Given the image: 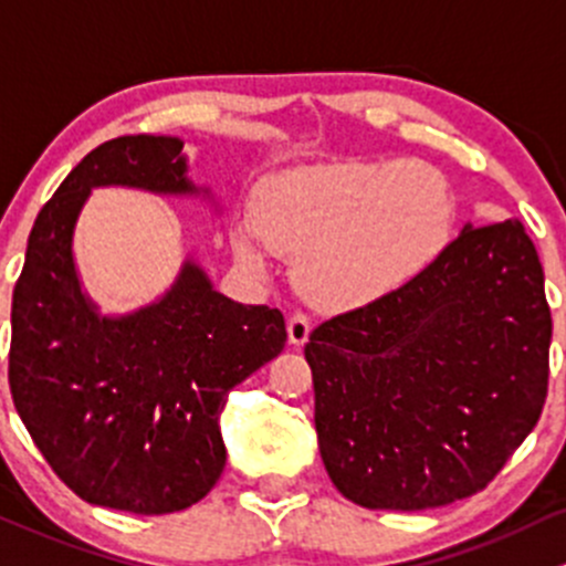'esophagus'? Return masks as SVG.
<instances>
[{
	"instance_id": "34e87169",
	"label": "esophagus",
	"mask_w": 566,
	"mask_h": 566,
	"mask_svg": "<svg viewBox=\"0 0 566 566\" xmlns=\"http://www.w3.org/2000/svg\"><path fill=\"white\" fill-rule=\"evenodd\" d=\"M307 337H311V318L305 313H294L289 318V343L291 346H305Z\"/></svg>"
}]
</instances>
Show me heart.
Listing matches in <instances>:
<instances>
[{"label": "heart", "mask_w": 566, "mask_h": 566, "mask_svg": "<svg viewBox=\"0 0 566 566\" xmlns=\"http://www.w3.org/2000/svg\"><path fill=\"white\" fill-rule=\"evenodd\" d=\"M455 190L424 160L332 163L270 179L234 253L264 270L259 240L294 259L302 294L354 311L406 289L439 261L455 229Z\"/></svg>", "instance_id": "b5f03b06"}]
</instances>
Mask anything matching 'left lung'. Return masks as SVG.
Returning <instances> with one entry per match:
<instances>
[{"mask_svg": "<svg viewBox=\"0 0 566 566\" xmlns=\"http://www.w3.org/2000/svg\"><path fill=\"white\" fill-rule=\"evenodd\" d=\"M551 307L521 220L463 226L406 289L305 343L332 485L368 510L474 496L537 424Z\"/></svg>", "mask_w": 566, "mask_h": 566, "instance_id": "8db88e82", "label": "left lung"}]
</instances>
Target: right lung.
I'll list each match as a JSON object with an SVG mask.
<instances>
[{
	"mask_svg": "<svg viewBox=\"0 0 566 566\" xmlns=\"http://www.w3.org/2000/svg\"><path fill=\"white\" fill-rule=\"evenodd\" d=\"M182 147L177 136H119L92 149L40 209L10 311V392L32 441L75 496L136 515L212 491L226 398L285 346L277 307L223 296L193 255L133 313L106 316L84 291L73 237L92 190L214 203L188 177Z\"/></svg>",
	"mask_w": 566,
	"mask_h": 566,
	"instance_id": "1",
	"label": "right lung"
}]
</instances>
